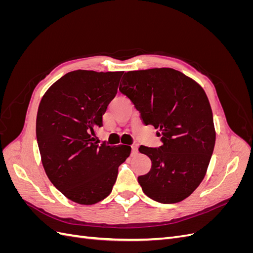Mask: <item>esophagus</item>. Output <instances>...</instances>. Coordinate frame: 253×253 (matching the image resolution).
Returning a JSON list of instances; mask_svg holds the SVG:
<instances>
[{"instance_id": "34e87169", "label": "esophagus", "mask_w": 253, "mask_h": 253, "mask_svg": "<svg viewBox=\"0 0 253 253\" xmlns=\"http://www.w3.org/2000/svg\"><path fill=\"white\" fill-rule=\"evenodd\" d=\"M138 153V145L133 144L132 145V155H136Z\"/></svg>"}]
</instances>
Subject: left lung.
I'll use <instances>...</instances> for the list:
<instances>
[{
	"mask_svg": "<svg viewBox=\"0 0 253 253\" xmlns=\"http://www.w3.org/2000/svg\"><path fill=\"white\" fill-rule=\"evenodd\" d=\"M122 78L119 90L163 141L158 149H138L152 162L150 172L138 177L143 193L162 204L186 200L205 178L215 144L208 97L195 80L173 68L127 72Z\"/></svg>",
	"mask_w": 253,
	"mask_h": 253,
	"instance_id": "left-lung-1",
	"label": "left lung"
}]
</instances>
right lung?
Wrapping results in <instances>:
<instances>
[{
	"instance_id": "obj_1",
	"label": "right lung",
	"mask_w": 253,
	"mask_h": 253,
	"mask_svg": "<svg viewBox=\"0 0 253 253\" xmlns=\"http://www.w3.org/2000/svg\"><path fill=\"white\" fill-rule=\"evenodd\" d=\"M124 72L74 71L45 91L36 133L47 177L66 198L94 205L112 192L131 147L95 141L94 128L117 93Z\"/></svg>"
}]
</instances>
